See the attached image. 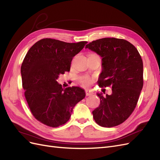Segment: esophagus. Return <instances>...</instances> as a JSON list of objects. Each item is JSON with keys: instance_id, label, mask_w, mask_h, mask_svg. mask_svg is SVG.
<instances>
[{"instance_id": "obj_1", "label": "esophagus", "mask_w": 160, "mask_h": 160, "mask_svg": "<svg viewBox=\"0 0 160 160\" xmlns=\"http://www.w3.org/2000/svg\"><path fill=\"white\" fill-rule=\"evenodd\" d=\"M85 94L87 96H90L93 94V92L91 90H86L85 91Z\"/></svg>"}]
</instances>
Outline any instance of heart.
<instances>
[{"mask_svg": "<svg viewBox=\"0 0 160 160\" xmlns=\"http://www.w3.org/2000/svg\"><path fill=\"white\" fill-rule=\"evenodd\" d=\"M93 79L91 78V77H88V76L83 77L79 80L80 84L85 88H89V87L91 85V83H93Z\"/></svg>", "mask_w": 160, "mask_h": 160, "instance_id": "obj_1", "label": "heart"}]
</instances>
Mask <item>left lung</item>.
<instances>
[{
    "label": "left lung",
    "mask_w": 160,
    "mask_h": 160,
    "mask_svg": "<svg viewBox=\"0 0 160 160\" xmlns=\"http://www.w3.org/2000/svg\"><path fill=\"white\" fill-rule=\"evenodd\" d=\"M102 57L103 71L98 85L111 87L112 94L97 93L100 104L93 111L101 127L112 128L123 123L136 107L143 85V61L136 48L129 41L103 38L86 45Z\"/></svg>",
    "instance_id": "8db88e82"
}]
</instances>
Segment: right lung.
<instances>
[{
    "label": "right lung",
    "instance_id": "add662e5",
    "mask_svg": "<svg viewBox=\"0 0 160 160\" xmlns=\"http://www.w3.org/2000/svg\"><path fill=\"white\" fill-rule=\"evenodd\" d=\"M87 43L46 38L27 52L21 69L22 88L28 108L38 122L52 128L64 125L75 105L85 97L79 87L63 89L57 79L59 75L69 72L72 58Z\"/></svg>",
    "mask_w": 160,
    "mask_h": 160
}]
</instances>
